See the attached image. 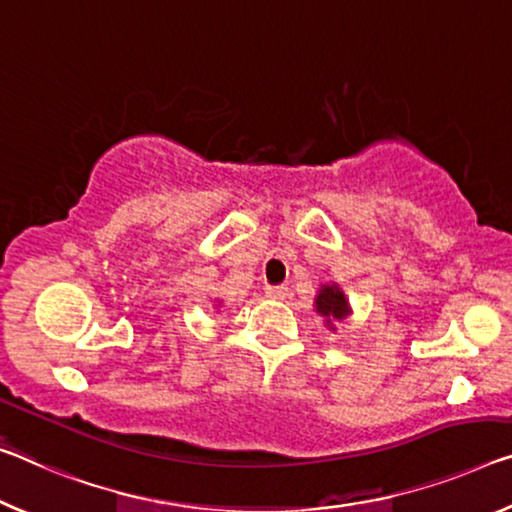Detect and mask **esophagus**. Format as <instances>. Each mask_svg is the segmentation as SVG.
I'll return each mask as SVG.
<instances>
[{
    "label": "esophagus",
    "instance_id": "34e87169",
    "mask_svg": "<svg viewBox=\"0 0 512 512\" xmlns=\"http://www.w3.org/2000/svg\"><path fill=\"white\" fill-rule=\"evenodd\" d=\"M286 286H265V295L270 297V300H283L286 297Z\"/></svg>",
    "mask_w": 512,
    "mask_h": 512
}]
</instances>
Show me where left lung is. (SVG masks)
Instances as JSON below:
<instances>
[{"instance_id": "8db88e82", "label": "left lung", "mask_w": 512, "mask_h": 512, "mask_svg": "<svg viewBox=\"0 0 512 512\" xmlns=\"http://www.w3.org/2000/svg\"><path fill=\"white\" fill-rule=\"evenodd\" d=\"M316 311L327 318V325H332L334 320H343L348 316V302H345V295L336 286H322L316 297Z\"/></svg>"}]
</instances>
